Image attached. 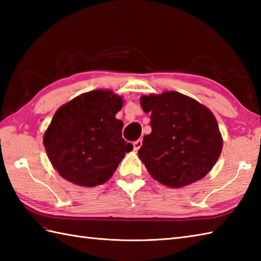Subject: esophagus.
<instances>
[{"mask_svg": "<svg viewBox=\"0 0 261 261\" xmlns=\"http://www.w3.org/2000/svg\"><path fill=\"white\" fill-rule=\"evenodd\" d=\"M141 146H142V140H141V139L135 141V142H134V150H135V151H138V150H139V149L141 148Z\"/></svg>", "mask_w": 261, "mask_h": 261, "instance_id": "34e87169", "label": "esophagus"}]
</instances>
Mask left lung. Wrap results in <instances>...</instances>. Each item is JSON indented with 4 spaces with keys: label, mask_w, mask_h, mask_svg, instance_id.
<instances>
[{
    "label": "left lung",
    "mask_w": 261,
    "mask_h": 261,
    "mask_svg": "<svg viewBox=\"0 0 261 261\" xmlns=\"http://www.w3.org/2000/svg\"><path fill=\"white\" fill-rule=\"evenodd\" d=\"M140 105L151 113V134L143 137L138 156L152 178L180 188L206 176L223 147L211 110L175 91L142 95Z\"/></svg>",
    "instance_id": "obj_1"
}]
</instances>
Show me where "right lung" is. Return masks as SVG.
Returning a JSON list of instances; mask_svg holds the SVG:
<instances>
[{"instance_id": "obj_1", "label": "right lung", "mask_w": 261, "mask_h": 261, "mask_svg": "<svg viewBox=\"0 0 261 261\" xmlns=\"http://www.w3.org/2000/svg\"><path fill=\"white\" fill-rule=\"evenodd\" d=\"M123 97L111 90H95L62 105L43 135L53 167L75 185L107 182L134 146L122 138L123 122L115 118Z\"/></svg>"}]
</instances>
